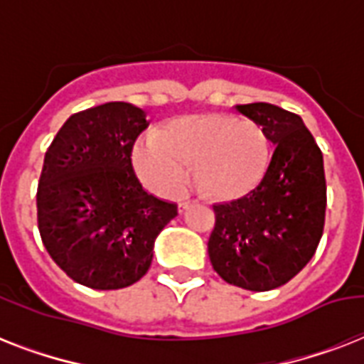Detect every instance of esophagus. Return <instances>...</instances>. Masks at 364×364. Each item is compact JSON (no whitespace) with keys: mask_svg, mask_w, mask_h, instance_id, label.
I'll return each instance as SVG.
<instances>
[{"mask_svg":"<svg viewBox=\"0 0 364 364\" xmlns=\"http://www.w3.org/2000/svg\"><path fill=\"white\" fill-rule=\"evenodd\" d=\"M191 204H193V202H181V204L177 205V210H179V213H183V211L187 210V208H188V205H191Z\"/></svg>","mask_w":364,"mask_h":364,"instance_id":"obj_1","label":"esophagus"}]
</instances>
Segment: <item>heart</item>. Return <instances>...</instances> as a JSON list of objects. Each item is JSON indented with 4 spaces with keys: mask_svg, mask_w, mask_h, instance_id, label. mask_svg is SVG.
I'll return each mask as SVG.
<instances>
[{
    "mask_svg": "<svg viewBox=\"0 0 364 364\" xmlns=\"http://www.w3.org/2000/svg\"><path fill=\"white\" fill-rule=\"evenodd\" d=\"M193 177L205 193L234 198L262 179L270 137L262 124L227 113L177 117L139 139L134 164L151 191L179 196Z\"/></svg>",
    "mask_w": 364,
    "mask_h": 364,
    "instance_id": "1",
    "label": "heart"
}]
</instances>
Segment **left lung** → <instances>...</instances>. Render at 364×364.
I'll return each instance as SVG.
<instances>
[{
    "label": "left lung",
    "mask_w": 364,
    "mask_h": 364,
    "mask_svg": "<svg viewBox=\"0 0 364 364\" xmlns=\"http://www.w3.org/2000/svg\"><path fill=\"white\" fill-rule=\"evenodd\" d=\"M276 145L264 176L245 196L215 204L208 242L213 270L230 285L270 291L293 279L325 227L327 183L321 149L302 119L264 102L236 105Z\"/></svg>",
    "instance_id": "left-lung-1"
}]
</instances>
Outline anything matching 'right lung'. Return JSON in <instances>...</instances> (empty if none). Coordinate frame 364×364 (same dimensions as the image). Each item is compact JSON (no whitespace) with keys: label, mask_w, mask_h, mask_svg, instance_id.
Instances as JSON below:
<instances>
[{"label":"right lung","mask_w":364,"mask_h":364,"mask_svg":"<svg viewBox=\"0 0 364 364\" xmlns=\"http://www.w3.org/2000/svg\"><path fill=\"white\" fill-rule=\"evenodd\" d=\"M147 126L136 105H96L71 115L45 153L39 234L54 262L90 289L139 282L154 240L177 215V205L149 194L132 168V147Z\"/></svg>","instance_id":"right-lung-1"}]
</instances>
